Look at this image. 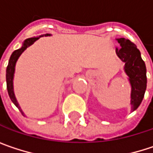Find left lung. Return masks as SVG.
<instances>
[{
  "label": "left lung",
  "mask_w": 153,
  "mask_h": 153,
  "mask_svg": "<svg viewBox=\"0 0 153 153\" xmlns=\"http://www.w3.org/2000/svg\"><path fill=\"white\" fill-rule=\"evenodd\" d=\"M120 48H116L118 57L124 63V72L131 86V111H136L142 103L147 86L146 66L137 46L125 38L116 39Z\"/></svg>",
  "instance_id": "1"
}]
</instances>
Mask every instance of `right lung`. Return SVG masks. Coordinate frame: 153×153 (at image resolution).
I'll return each mask as SVG.
<instances>
[{
    "instance_id": "obj_1",
    "label": "right lung",
    "mask_w": 153,
    "mask_h": 153,
    "mask_svg": "<svg viewBox=\"0 0 153 153\" xmlns=\"http://www.w3.org/2000/svg\"><path fill=\"white\" fill-rule=\"evenodd\" d=\"M51 34L50 33H46V34H42L38 37H33V38H28L26 40H25V42H23L22 47L18 49L15 50L11 56H10V58L9 60V64H8V66H7V70H6V82H7V89H8V93H9V96L12 101V103L15 105L18 108V110L21 111V113L25 116V113L24 111H22L21 107L19 105L16 98L15 93H14V85H13V79H14V74H15V68H16V61L17 59L19 58V56H21V54L31 45H33L37 40H39L41 37H43V36H50Z\"/></svg>"
}]
</instances>
